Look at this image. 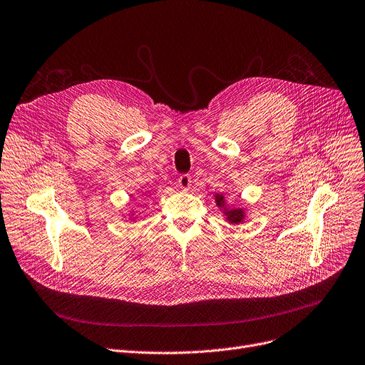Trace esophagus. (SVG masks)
<instances>
[{"label": "esophagus", "mask_w": 365, "mask_h": 365, "mask_svg": "<svg viewBox=\"0 0 365 365\" xmlns=\"http://www.w3.org/2000/svg\"><path fill=\"white\" fill-rule=\"evenodd\" d=\"M178 183L183 189V191H187V189L191 187V185H192V178L189 176V174H182V176L178 180Z\"/></svg>", "instance_id": "obj_1"}]
</instances>
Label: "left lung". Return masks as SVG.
I'll return each instance as SVG.
<instances>
[{"mask_svg": "<svg viewBox=\"0 0 365 365\" xmlns=\"http://www.w3.org/2000/svg\"><path fill=\"white\" fill-rule=\"evenodd\" d=\"M216 200V205L224 210V215L227 216V220L230 224H240L245 219V210L243 209H228L227 202H225V197L222 194H216L215 195Z\"/></svg>", "mask_w": 365, "mask_h": 365, "instance_id": "1", "label": "left lung"}]
</instances>
